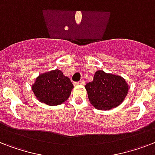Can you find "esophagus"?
<instances>
[{
	"instance_id": "obj_1",
	"label": "esophagus",
	"mask_w": 155,
	"mask_h": 155,
	"mask_svg": "<svg viewBox=\"0 0 155 155\" xmlns=\"http://www.w3.org/2000/svg\"><path fill=\"white\" fill-rule=\"evenodd\" d=\"M84 84V80H80L79 82H76V83H74V85H83Z\"/></svg>"
}]
</instances>
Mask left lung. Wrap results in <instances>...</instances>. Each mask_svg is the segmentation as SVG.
Listing matches in <instances>:
<instances>
[{"instance_id": "left-lung-1", "label": "left lung", "mask_w": 155, "mask_h": 155, "mask_svg": "<svg viewBox=\"0 0 155 155\" xmlns=\"http://www.w3.org/2000/svg\"><path fill=\"white\" fill-rule=\"evenodd\" d=\"M92 105L99 110H109L124 101L130 86L120 75L97 71L93 80L85 85Z\"/></svg>"}]
</instances>
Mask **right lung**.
<instances>
[{
  "mask_svg": "<svg viewBox=\"0 0 155 155\" xmlns=\"http://www.w3.org/2000/svg\"><path fill=\"white\" fill-rule=\"evenodd\" d=\"M72 83L58 69L40 74L32 84V91L40 102L58 105L68 101L73 89Z\"/></svg>",
  "mask_w": 155,
  "mask_h": 155,
  "instance_id": "1",
  "label": "right lung"
}]
</instances>
